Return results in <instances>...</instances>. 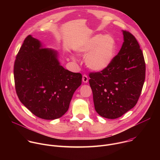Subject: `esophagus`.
Masks as SVG:
<instances>
[{
	"instance_id": "esophagus-1",
	"label": "esophagus",
	"mask_w": 160,
	"mask_h": 160,
	"mask_svg": "<svg viewBox=\"0 0 160 160\" xmlns=\"http://www.w3.org/2000/svg\"><path fill=\"white\" fill-rule=\"evenodd\" d=\"M82 81L84 83H87L88 81V78L87 77V76L86 75H83L82 77Z\"/></svg>"
}]
</instances>
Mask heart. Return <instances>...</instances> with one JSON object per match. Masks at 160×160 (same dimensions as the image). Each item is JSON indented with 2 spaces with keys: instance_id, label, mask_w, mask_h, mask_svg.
<instances>
[{
  "instance_id": "heart-1",
  "label": "heart",
  "mask_w": 160,
  "mask_h": 160,
  "mask_svg": "<svg viewBox=\"0 0 160 160\" xmlns=\"http://www.w3.org/2000/svg\"><path fill=\"white\" fill-rule=\"evenodd\" d=\"M85 55V62L90 70L102 71L111 64L116 52V42L111 35L97 34L83 42L77 49Z\"/></svg>"
}]
</instances>
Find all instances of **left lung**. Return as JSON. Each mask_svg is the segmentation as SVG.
Instances as JSON below:
<instances>
[{"label": "left lung", "instance_id": "obj_1", "mask_svg": "<svg viewBox=\"0 0 160 160\" xmlns=\"http://www.w3.org/2000/svg\"><path fill=\"white\" fill-rule=\"evenodd\" d=\"M122 32L124 42L111 64L89 74L95 109L108 119L119 118L135 106L145 80L146 64L139 44L132 33Z\"/></svg>", "mask_w": 160, "mask_h": 160}]
</instances>
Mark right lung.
Returning <instances> with one entry per match:
<instances>
[{"mask_svg":"<svg viewBox=\"0 0 160 160\" xmlns=\"http://www.w3.org/2000/svg\"><path fill=\"white\" fill-rule=\"evenodd\" d=\"M14 78L21 103L38 118L55 120L69 108L82 76L64 69L56 51L43 48L40 41L28 35L16 56Z\"/></svg>","mask_w":160,"mask_h":160,"instance_id":"add662e5","label":"right lung"}]
</instances>
